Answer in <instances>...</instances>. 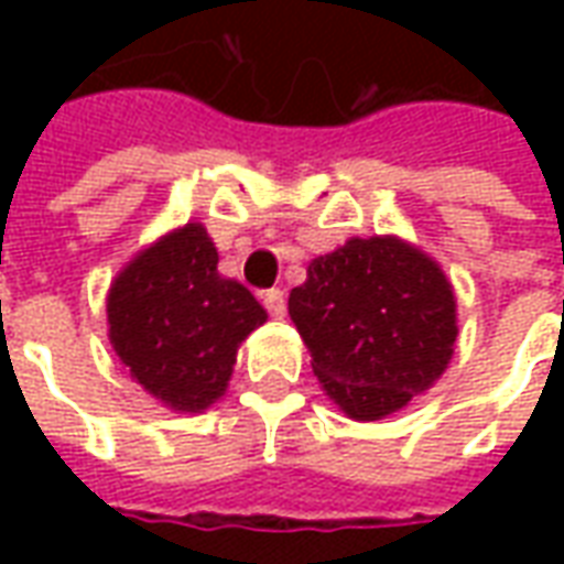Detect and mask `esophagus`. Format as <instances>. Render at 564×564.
<instances>
[{"label": "esophagus", "mask_w": 564, "mask_h": 564, "mask_svg": "<svg viewBox=\"0 0 564 564\" xmlns=\"http://www.w3.org/2000/svg\"><path fill=\"white\" fill-rule=\"evenodd\" d=\"M262 305L269 307L271 317H283L286 314V295H283V290H265L262 293Z\"/></svg>", "instance_id": "obj_1"}]
</instances>
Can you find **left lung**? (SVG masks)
Segmentation results:
<instances>
[{"label": "left lung", "mask_w": 564, "mask_h": 564, "mask_svg": "<svg viewBox=\"0 0 564 564\" xmlns=\"http://www.w3.org/2000/svg\"><path fill=\"white\" fill-rule=\"evenodd\" d=\"M290 317L326 395L354 420L390 416L429 390L459 335L447 274L392 235L311 259Z\"/></svg>", "instance_id": "left-lung-1"}]
</instances>
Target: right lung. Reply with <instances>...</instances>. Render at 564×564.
I'll list each match as a JSON object with an SVG mask.
<instances>
[{
    "label": "right lung",
    "instance_id": "1",
    "mask_svg": "<svg viewBox=\"0 0 564 564\" xmlns=\"http://www.w3.org/2000/svg\"><path fill=\"white\" fill-rule=\"evenodd\" d=\"M265 317L247 286L217 271L202 223L141 250L108 290L115 354L153 399L184 414L220 399L238 347Z\"/></svg>",
    "mask_w": 564,
    "mask_h": 564
}]
</instances>
